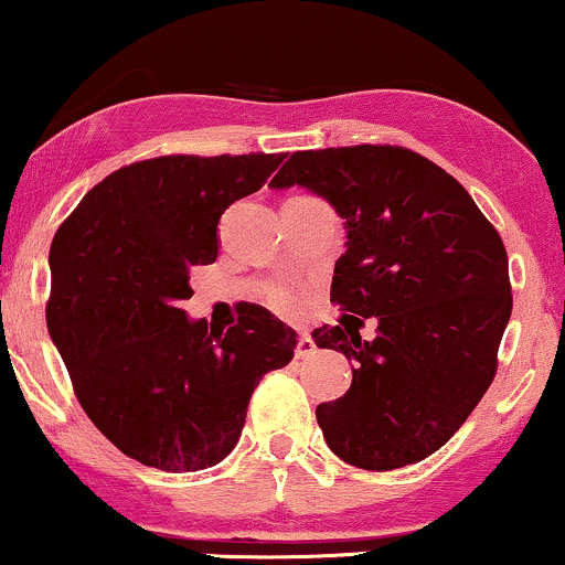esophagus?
<instances>
[{"instance_id":"esophagus-1","label":"esophagus","mask_w":565,"mask_h":565,"mask_svg":"<svg viewBox=\"0 0 565 565\" xmlns=\"http://www.w3.org/2000/svg\"><path fill=\"white\" fill-rule=\"evenodd\" d=\"M316 353V342L308 332H300V340H297V359H308V355Z\"/></svg>"}]
</instances>
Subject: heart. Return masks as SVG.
<instances>
[{
  "label": "heart",
  "instance_id": "obj_1",
  "mask_svg": "<svg viewBox=\"0 0 565 565\" xmlns=\"http://www.w3.org/2000/svg\"><path fill=\"white\" fill-rule=\"evenodd\" d=\"M270 302H274L278 310H295L297 308V295L287 287H278V289L270 291Z\"/></svg>",
  "mask_w": 565,
  "mask_h": 565
}]
</instances>
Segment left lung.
Masks as SVG:
<instances>
[{
    "instance_id": "obj_1",
    "label": "left lung",
    "mask_w": 565,
    "mask_h": 565,
    "mask_svg": "<svg viewBox=\"0 0 565 565\" xmlns=\"http://www.w3.org/2000/svg\"><path fill=\"white\" fill-rule=\"evenodd\" d=\"M319 193L345 220L332 302L377 318L379 337L321 327L319 348L353 361L342 398L319 404L329 449L353 468L430 457L489 391L512 313L508 252L449 172L401 146L295 151L270 180Z\"/></svg>"
}]
</instances>
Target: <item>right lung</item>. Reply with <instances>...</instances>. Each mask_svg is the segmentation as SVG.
<instances>
[{
    "label": "right lung",
    "instance_id": "right-lung-1",
    "mask_svg": "<svg viewBox=\"0 0 565 565\" xmlns=\"http://www.w3.org/2000/svg\"><path fill=\"white\" fill-rule=\"evenodd\" d=\"M284 153H170L84 193L50 246L47 329L93 425L127 457L204 470L236 446L252 393L287 366L297 332L246 305L228 332L188 321L193 265L217 260V223Z\"/></svg>",
    "mask_w": 565,
    "mask_h": 565
}]
</instances>
